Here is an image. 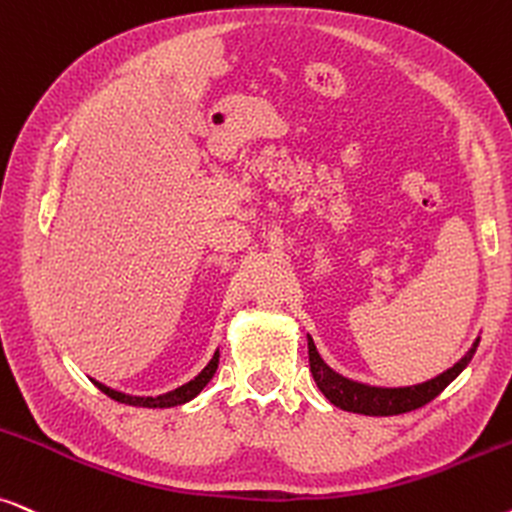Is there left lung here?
Wrapping results in <instances>:
<instances>
[{
	"instance_id": "8db88e82",
	"label": "left lung",
	"mask_w": 512,
	"mask_h": 512,
	"mask_svg": "<svg viewBox=\"0 0 512 512\" xmlns=\"http://www.w3.org/2000/svg\"><path fill=\"white\" fill-rule=\"evenodd\" d=\"M477 343L480 341H475L473 348H470L454 367L444 371V374L409 388H374L364 386V383L350 381V378H343L341 374H336L334 369H329L327 364H324L310 336L308 355L310 371H313L317 388L322 390L324 397H327L331 404H336V407H341L343 411H355V414L364 416H393L404 414V411H414L418 407H423V404H428L430 400H435V397L468 367V362L473 360L477 350Z\"/></svg>"
}]
</instances>
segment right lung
Listing matches in <instances>:
<instances>
[{"instance_id": "add662e5", "label": "right lung", "mask_w": 512, "mask_h": 512, "mask_svg": "<svg viewBox=\"0 0 512 512\" xmlns=\"http://www.w3.org/2000/svg\"><path fill=\"white\" fill-rule=\"evenodd\" d=\"M216 369H218V353H216L214 357H211V362L207 364V367L202 369V374L192 378L190 383H185V386L171 390V393H167V395H159V397H134V395H124V393H117V390H112V388H108V386H103V383H98V381H94V383H96L98 388L103 390L105 395L112 397V400H117V402L134 404V407H150V409H157V407H159V409H164V407H178V404H183V402L192 400V397H197L199 393H202V388L207 386L211 378H214Z\"/></svg>"}]
</instances>
